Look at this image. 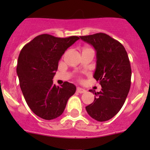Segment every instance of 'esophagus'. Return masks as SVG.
Instances as JSON below:
<instances>
[{
    "label": "esophagus",
    "instance_id": "obj_1",
    "mask_svg": "<svg viewBox=\"0 0 150 150\" xmlns=\"http://www.w3.org/2000/svg\"><path fill=\"white\" fill-rule=\"evenodd\" d=\"M76 91H77L78 93L82 94V93H85V92H86V91L84 88H79V87H78V88H76Z\"/></svg>",
    "mask_w": 150,
    "mask_h": 150
}]
</instances>
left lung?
Here are the masks:
<instances>
[{"label": "left lung", "instance_id": "obj_1", "mask_svg": "<svg viewBox=\"0 0 150 150\" xmlns=\"http://www.w3.org/2000/svg\"><path fill=\"white\" fill-rule=\"evenodd\" d=\"M80 38L96 51L93 76L102 87L101 91L95 92L93 103L86 110L94 120L107 121L121 110L129 92L132 69L128 54L122 43L104 33Z\"/></svg>", "mask_w": 150, "mask_h": 150}]
</instances>
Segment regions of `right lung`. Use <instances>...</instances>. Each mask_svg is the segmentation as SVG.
I'll return each mask as SVG.
<instances>
[{"label":"right lung","instance_id":"1","mask_svg":"<svg viewBox=\"0 0 150 150\" xmlns=\"http://www.w3.org/2000/svg\"><path fill=\"white\" fill-rule=\"evenodd\" d=\"M79 39L76 36L60 38L41 34L25 45L19 53L16 72L21 90L30 109L43 120L60 116L76 91L72 83L64 82L56 86L52 79L62 55Z\"/></svg>","mask_w":150,"mask_h":150}]
</instances>
